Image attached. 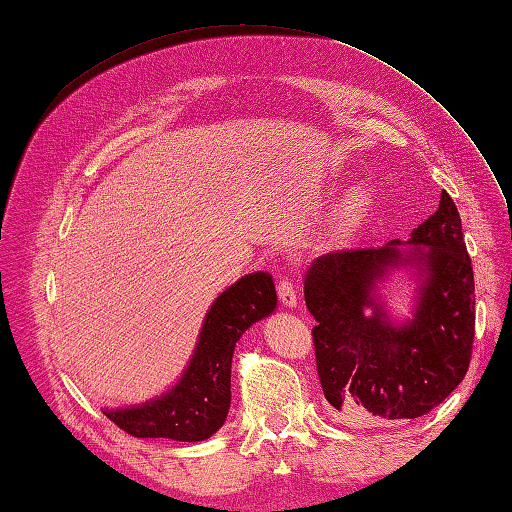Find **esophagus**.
<instances>
[{
	"mask_svg": "<svg viewBox=\"0 0 512 512\" xmlns=\"http://www.w3.org/2000/svg\"><path fill=\"white\" fill-rule=\"evenodd\" d=\"M277 297H280L282 305L286 307H297V290H294L292 282L290 280H280V284H277Z\"/></svg>",
	"mask_w": 512,
	"mask_h": 512,
	"instance_id": "obj_1",
	"label": "esophagus"
}]
</instances>
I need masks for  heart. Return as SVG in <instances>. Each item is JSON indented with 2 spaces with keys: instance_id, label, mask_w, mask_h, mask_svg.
<instances>
[{
  "instance_id": "b5f03b06",
  "label": "heart",
  "mask_w": 512,
  "mask_h": 512,
  "mask_svg": "<svg viewBox=\"0 0 512 512\" xmlns=\"http://www.w3.org/2000/svg\"><path fill=\"white\" fill-rule=\"evenodd\" d=\"M371 207V192L367 188H354L342 205V220L346 224L361 222Z\"/></svg>"
}]
</instances>
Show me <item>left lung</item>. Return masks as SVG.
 <instances>
[{
    "label": "left lung",
    "mask_w": 512,
    "mask_h": 512,
    "mask_svg": "<svg viewBox=\"0 0 512 512\" xmlns=\"http://www.w3.org/2000/svg\"><path fill=\"white\" fill-rule=\"evenodd\" d=\"M401 247L337 250L312 262L305 303L316 367L329 404L356 421L418 418L440 406L466 376L474 342V271L461 218L446 192ZM399 264L422 275L415 318L393 323L375 288Z\"/></svg>",
    "instance_id": "obj_1"
}]
</instances>
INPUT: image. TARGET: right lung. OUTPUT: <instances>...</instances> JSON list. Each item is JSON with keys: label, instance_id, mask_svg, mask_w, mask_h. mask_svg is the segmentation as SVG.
<instances>
[{"label": "right lung", "instance_id": "add662e5", "mask_svg": "<svg viewBox=\"0 0 512 512\" xmlns=\"http://www.w3.org/2000/svg\"><path fill=\"white\" fill-rule=\"evenodd\" d=\"M277 305L273 277L250 273L226 288L207 312L203 331L181 380L141 406L104 410L134 438L200 442L218 431L230 408V365L239 337Z\"/></svg>", "mask_w": 512, "mask_h": 512}]
</instances>
